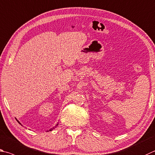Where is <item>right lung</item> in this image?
Listing matches in <instances>:
<instances>
[{
	"mask_svg": "<svg viewBox=\"0 0 155 155\" xmlns=\"http://www.w3.org/2000/svg\"><path fill=\"white\" fill-rule=\"evenodd\" d=\"M16 120H17V121H18V123H19V124H20V125H21V123H19V120H18V119H16ZM58 124H59V123H57V125H55V127H53V128H51V129H49V130H47V131H52V130H53V129H55V128L56 127H57V126L58 125Z\"/></svg>",
	"mask_w": 155,
	"mask_h": 155,
	"instance_id": "add662e5",
	"label": "right lung"
}]
</instances>
